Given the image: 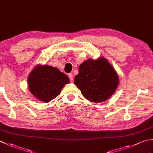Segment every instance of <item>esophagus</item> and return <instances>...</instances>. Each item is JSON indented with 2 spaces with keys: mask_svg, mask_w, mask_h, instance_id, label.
Instances as JSON below:
<instances>
[{
  "mask_svg": "<svg viewBox=\"0 0 153 153\" xmlns=\"http://www.w3.org/2000/svg\"><path fill=\"white\" fill-rule=\"evenodd\" d=\"M68 77H69V79L70 80V82H73V79H74V78H73V74H71V73L69 74H68Z\"/></svg>",
  "mask_w": 153,
  "mask_h": 153,
  "instance_id": "34e87169",
  "label": "esophagus"
}]
</instances>
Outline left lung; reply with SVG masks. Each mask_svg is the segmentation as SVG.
<instances>
[{"label":"left lung","mask_w":153,"mask_h":153,"mask_svg":"<svg viewBox=\"0 0 153 153\" xmlns=\"http://www.w3.org/2000/svg\"><path fill=\"white\" fill-rule=\"evenodd\" d=\"M74 83L89 101H105L116 91L119 83L115 70L105 58L89 59L79 67Z\"/></svg>","instance_id":"left-lung-1"}]
</instances>
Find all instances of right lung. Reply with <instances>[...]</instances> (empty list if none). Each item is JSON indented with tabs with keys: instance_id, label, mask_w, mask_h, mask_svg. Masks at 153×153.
Returning <instances> with one entry per match:
<instances>
[{
	"instance_id": "add662e5",
	"label": "right lung",
	"mask_w": 153,
	"mask_h": 153,
	"mask_svg": "<svg viewBox=\"0 0 153 153\" xmlns=\"http://www.w3.org/2000/svg\"><path fill=\"white\" fill-rule=\"evenodd\" d=\"M69 81L66 75L56 68L48 65L37 66L29 76V89L37 99L48 102L60 95Z\"/></svg>"
}]
</instances>
